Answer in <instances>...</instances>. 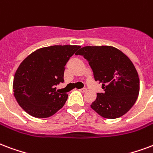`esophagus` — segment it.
I'll list each match as a JSON object with an SVG mask.
<instances>
[{
    "label": "esophagus",
    "instance_id": "esophagus-1",
    "mask_svg": "<svg viewBox=\"0 0 153 153\" xmlns=\"http://www.w3.org/2000/svg\"><path fill=\"white\" fill-rule=\"evenodd\" d=\"M79 91H82V92H85V91H87V88H81V89H80Z\"/></svg>",
    "mask_w": 153,
    "mask_h": 153
}]
</instances>
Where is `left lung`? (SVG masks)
Instances as JSON below:
<instances>
[{"label": "left lung", "instance_id": "obj_1", "mask_svg": "<svg viewBox=\"0 0 153 153\" xmlns=\"http://www.w3.org/2000/svg\"><path fill=\"white\" fill-rule=\"evenodd\" d=\"M89 63L94 79L102 83L91 108L101 117L114 119L126 114L140 92L136 69L128 56L112 46H86L77 52Z\"/></svg>", "mask_w": 153, "mask_h": 153}]
</instances>
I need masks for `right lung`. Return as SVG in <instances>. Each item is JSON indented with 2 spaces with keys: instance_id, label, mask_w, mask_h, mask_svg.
I'll return each instance as SVG.
<instances>
[{
  "instance_id": "1",
  "label": "right lung",
  "mask_w": 153,
  "mask_h": 153,
  "mask_svg": "<svg viewBox=\"0 0 153 153\" xmlns=\"http://www.w3.org/2000/svg\"><path fill=\"white\" fill-rule=\"evenodd\" d=\"M80 46L53 45L39 48L25 58L18 68L13 89L19 105L31 116L48 117L67 100L55 86L64 82L66 63Z\"/></svg>"
}]
</instances>
